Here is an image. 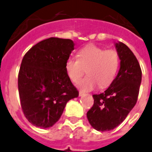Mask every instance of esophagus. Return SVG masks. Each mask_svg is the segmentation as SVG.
I'll return each mask as SVG.
<instances>
[{
	"mask_svg": "<svg viewBox=\"0 0 152 152\" xmlns=\"http://www.w3.org/2000/svg\"><path fill=\"white\" fill-rule=\"evenodd\" d=\"M84 95H85V93L80 91V93H79V96H84Z\"/></svg>",
	"mask_w": 152,
	"mask_h": 152,
	"instance_id": "1",
	"label": "esophagus"
}]
</instances>
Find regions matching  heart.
I'll use <instances>...</instances> for the list:
<instances>
[{
	"label": "heart",
	"mask_w": 152,
	"mask_h": 152,
	"mask_svg": "<svg viewBox=\"0 0 152 152\" xmlns=\"http://www.w3.org/2000/svg\"><path fill=\"white\" fill-rule=\"evenodd\" d=\"M119 67V56L115 50H105L90 45L80 49L77 58H69L66 62V71L73 83H78L85 72L88 76L83 79L78 87L83 91L94 90L99 85L105 88L113 82Z\"/></svg>",
	"instance_id": "obj_1"
}]
</instances>
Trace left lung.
Wrapping results in <instances>:
<instances>
[{"mask_svg": "<svg viewBox=\"0 0 152 152\" xmlns=\"http://www.w3.org/2000/svg\"><path fill=\"white\" fill-rule=\"evenodd\" d=\"M120 69L102 94H94V104L86 113L90 125L99 131L113 130L124 121L137 103L141 69L134 53L125 44L116 42Z\"/></svg>", "mask_w": 152, "mask_h": 152, "instance_id": "obj_1", "label": "left lung"}]
</instances>
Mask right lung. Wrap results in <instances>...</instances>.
<instances>
[{
  "mask_svg": "<svg viewBox=\"0 0 152 152\" xmlns=\"http://www.w3.org/2000/svg\"><path fill=\"white\" fill-rule=\"evenodd\" d=\"M74 45L71 39L49 38L35 45L23 57L19 96L25 117L35 127L54 125L67 102L78 97L65 68Z\"/></svg>",
  "mask_w": 152,
  "mask_h": 152,
  "instance_id": "right-lung-1",
  "label": "right lung"
}]
</instances>
